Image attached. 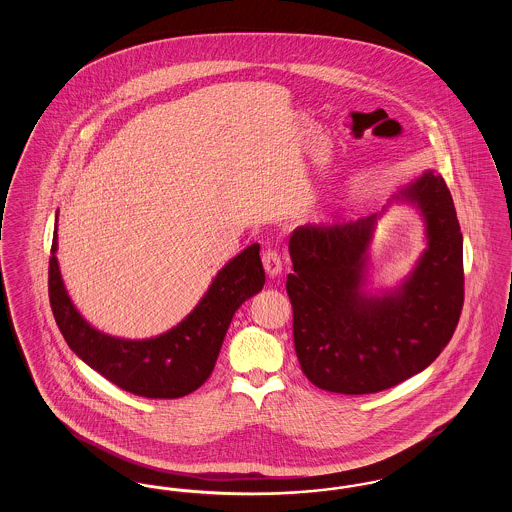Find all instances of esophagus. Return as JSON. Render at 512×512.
Segmentation results:
<instances>
[{"label":"esophagus","instance_id":"1","mask_svg":"<svg viewBox=\"0 0 512 512\" xmlns=\"http://www.w3.org/2000/svg\"><path fill=\"white\" fill-rule=\"evenodd\" d=\"M263 267L267 270L270 278L280 276V272H282V259H280V255L276 251H272V249H267L263 253Z\"/></svg>","mask_w":512,"mask_h":512}]
</instances>
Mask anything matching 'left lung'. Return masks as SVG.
Instances as JSON below:
<instances>
[{"mask_svg":"<svg viewBox=\"0 0 512 512\" xmlns=\"http://www.w3.org/2000/svg\"><path fill=\"white\" fill-rule=\"evenodd\" d=\"M391 202L419 211L427 249L390 291L367 290V247L381 213L334 226L305 224L290 236L293 343L301 370L320 390L363 395L393 388L432 365L457 328L463 234L445 180L424 171Z\"/></svg>","mask_w":512,"mask_h":512,"instance_id":"8db88e82","label":"left lung"}]
</instances>
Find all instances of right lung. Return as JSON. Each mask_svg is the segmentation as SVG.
<instances>
[{
  "instance_id": "obj_1",
  "label": "right lung",
  "mask_w": 512,
  "mask_h": 512,
  "mask_svg": "<svg viewBox=\"0 0 512 512\" xmlns=\"http://www.w3.org/2000/svg\"><path fill=\"white\" fill-rule=\"evenodd\" d=\"M57 219L59 215L49 257V303L69 347L90 368L134 395L176 399L197 390L215 368L234 313L263 290L261 245L245 247L220 268L194 311L174 328L155 338L126 340L94 328L74 307L55 255Z\"/></svg>"
}]
</instances>
